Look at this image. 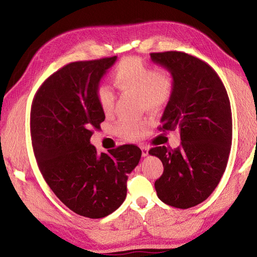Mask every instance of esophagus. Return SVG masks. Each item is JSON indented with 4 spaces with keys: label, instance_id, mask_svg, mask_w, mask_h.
Wrapping results in <instances>:
<instances>
[{
    "label": "esophagus",
    "instance_id": "34e87169",
    "mask_svg": "<svg viewBox=\"0 0 257 257\" xmlns=\"http://www.w3.org/2000/svg\"><path fill=\"white\" fill-rule=\"evenodd\" d=\"M142 154H143V157H147L148 154H149V149H148L147 147H142Z\"/></svg>",
    "mask_w": 257,
    "mask_h": 257
}]
</instances>
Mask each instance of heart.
Here are the masks:
<instances>
[{
  "label": "heart",
  "mask_w": 257,
  "mask_h": 257,
  "mask_svg": "<svg viewBox=\"0 0 257 257\" xmlns=\"http://www.w3.org/2000/svg\"><path fill=\"white\" fill-rule=\"evenodd\" d=\"M111 80L114 87L123 92L131 93L141 97L147 110L157 111L164 108L172 99L175 90L173 74L167 69H159L137 57H130L120 61L111 72ZM98 106L105 114L113 110L114 94L106 87L100 85L96 91ZM145 122L120 121L114 126L116 135L136 141L141 138Z\"/></svg>",
  "instance_id": "heart-1"
}]
</instances>
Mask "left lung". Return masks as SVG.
<instances>
[{"label": "left lung", "mask_w": 257, "mask_h": 257, "mask_svg": "<svg viewBox=\"0 0 257 257\" xmlns=\"http://www.w3.org/2000/svg\"><path fill=\"white\" fill-rule=\"evenodd\" d=\"M173 74L175 90L160 131L180 132L181 145L150 149L164 166L154 183L168 206L188 209L206 200L227 165L232 137L230 103L220 77L206 62L180 51L150 53Z\"/></svg>", "instance_id": "1"}]
</instances>
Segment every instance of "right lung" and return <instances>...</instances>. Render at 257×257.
<instances>
[{"label": "right lung", "mask_w": 257, "mask_h": 257, "mask_svg": "<svg viewBox=\"0 0 257 257\" xmlns=\"http://www.w3.org/2000/svg\"><path fill=\"white\" fill-rule=\"evenodd\" d=\"M116 57L69 63L46 79L31 107V138L38 168L57 197L75 213L100 219L126 197L127 175L142 150L123 145L97 153L90 144L105 113L96 91Z\"/></svg>", "instance_id": "1"}]
</instances>
